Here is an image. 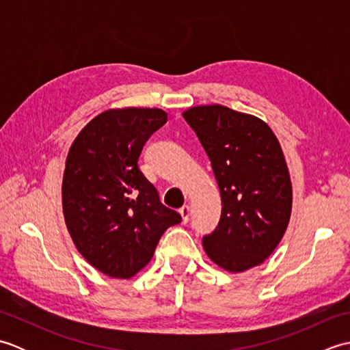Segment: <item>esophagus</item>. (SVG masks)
I'll list each match as a JSON object with an SVG mask.
<instances>
[{
  "label": "esophagus",
  "instance_id": "34e87169",
  "mask_svg": "<svg viewBox=\"0 0 350 350\" xmlns=\"http://www.w3.org/2000/svg\"><path fill=\"white\" fill-rule=\"evenodd\" d=\"M179 213L182 215V221L185 222V224H187L188 219H189V206H188V204L182 206L180 209H179Z\"/></svg>",
  "mask_w": 350,
  "mask_h": 350
}]
</instances>
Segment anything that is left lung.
Masks as SVG:
<instances>
[{
  "label": "left lung",
  "instance_id": "1",
  "mask_svg": "<svg viewBox=\"0 0 350 350\" xmlns=\"http://www.w3.org/2000/svg\"><path fill=\"white\" fill-rule=\"evenodd\" d=\"M206 150L221 194V218L203 237L228 272L258 266L278 247L292 213V182L277 137L258 117L222 105L182 114Z\"/></svg>",
  "mask_w": 350,
  "mask_h": 350
}]
</instances>
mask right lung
Here are the masks:
<instances>
[{
  "mask_svg": "<svg viewBox=\"0 0 350 350\" xmlns=\"http://www.w3.org/2000/svg\"><path fill=\"white\" fill-rule=\"evenodd\" d=\"M165 123L159 108L108 109L69 148L62 185L66 226L81 256L108 277H133L163 232L182 221L138 168L146 141Z\"/></svg>",
  "mask_w": 350,
  "mask_h": 350,
  "instance_id": "obj_1",
  "label": "right lung"
}]
</instances>
